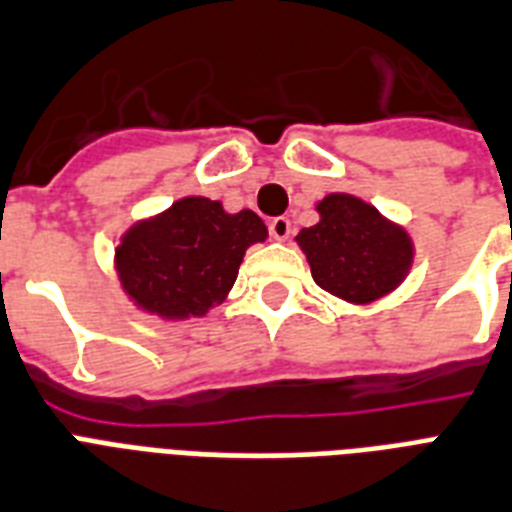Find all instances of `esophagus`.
<instances>
[{
	"instance_id": "esophagus-1",
	"label": "esophagus",
	"mask_w": 512,
	"mask_h": 512,
	"mask_svg": "<svg viewBox=\"0 0 512 512\" xmlns=\"http://www.w3.org/2000/svg\"><path fill=\"white\" fill-rule=\"evenodd\" d=\"M269 235L275 237V240H288V235H291V221L285 219V216H277V219L269 221Z\"/></svg>"
}]
</instances>
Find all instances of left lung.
I'll use <instances>...</instances> for the list:
<instances>
[{
    "label": "left lung",
    "instance_id": "left-lung-1",
    "mask_svg": "<svg viewBox=\"0 0 512 512\" xmlns=\"http://www.w3.org/2000/svg\"><path fill=\"white\" fill-rule=\"evenodd\" d=\"M318 224L296 235L312 280L347 304H374L411 272L414 240L355 194L331 192L315 205Z\"/></svg>",
    "mask_w": 512,
    "mask_h": 512
}]
</instances>
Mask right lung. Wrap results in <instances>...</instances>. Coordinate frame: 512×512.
<instances>
[{"label":"right lung","mask_w":512,"mask_h":512,"mask_svg":"<svg viewBox=\"0 0 512 512\" xmlns=\"http://www.w3.org/2000/svg\"><path fill=\"white\" fill-rule=\"evenodd\" d=\"M267 237L248 208L229 213L192 194L130 224L114 248V272L136 310L168 323L205 318L232 291L245 251Z\"/></svg>","instance_id":"add662e5"}]
</instances>
